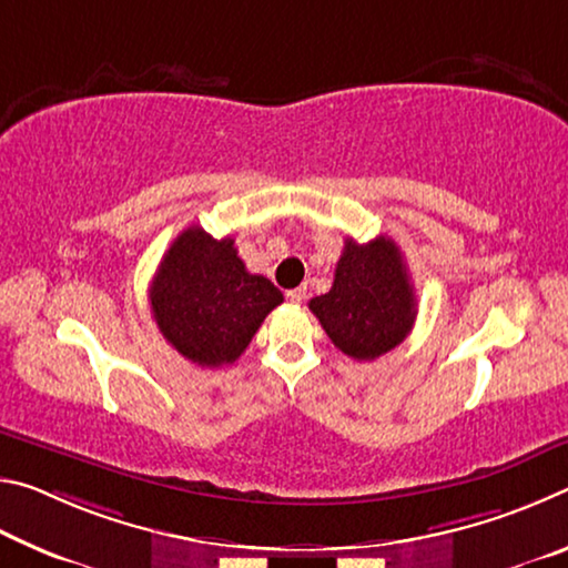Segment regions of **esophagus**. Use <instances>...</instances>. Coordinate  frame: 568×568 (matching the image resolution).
Here are the masks:
<instances>
[{"mask_svg":"<svg viewBox=\"0 0 568 568\" xmlns=\"http://www.w3.org/2000/svg\"><path fill=\"white\" fill-rule=\"evenodd\" d=\"M285 295H287V301H291V303H303L307 291H305V285H303V287H293V291H287Z\"/></svg>","mask_w":568,"mask_h":568,"instance_id":"esophagus-1","label":"esophagus"}]
</instances>
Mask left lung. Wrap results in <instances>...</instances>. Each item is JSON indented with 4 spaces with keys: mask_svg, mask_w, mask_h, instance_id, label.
I'll return each mask as SVG.
<instances>
[{
    "mask_svg": "<svg viewBox=\"0 0 568 568\" xmlns=\"http://www.w3.org/2000/svg\"><path fill=\"white\" fill-rule=\"evenodd\" d=\"M311 307L338 351L353 361H376L396 348L416 321V293L398 245L381 235L371 243L345 240L333 287Z\"/></svg>",
    "mask_w": 568,
    "mask_h": 568,
    "instance_id": "obj_1",
    "label": "left lung"
}]
</instances>
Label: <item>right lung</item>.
Masks as SVG:
<instances>
[{"instance_id": "add662e5", "label": "right lung", "mask_w": 568, "mask_h": 568, "mask_svg": "<svg viewBox=\"0 0 568 568\" xmlns=\"http://www.w3.org/2000/svg\"><path fill=\"white\" fill-rule=\"evenodd\" d=\"M283 293L247 273L235 240L192 225L172 240L150 285L160 333L187 361L217 368L235 363Z\"/></svg>"}]
</instances>
